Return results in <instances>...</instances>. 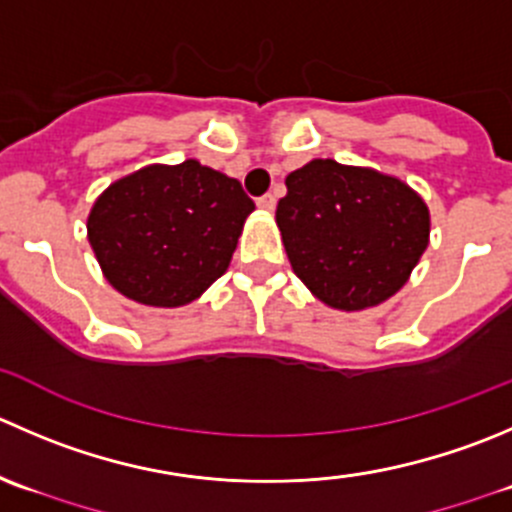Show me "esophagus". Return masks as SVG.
Segmentation results:
<instances>
[{"instance_id":"34e87169","label":"esophagus","mask_w":512,"mask_h":512,"mask_svg":"<svg viewBox=\"0 0 512 512\" xmlns=\"http://www.w3.org/2000/svg\"><path fill=\"white\" fill-rule=\"evenodd\" d=\"M257 207H260L262 212H275L277 197L275 195H262L260 200H257Z\"/></svg>"}]
</instances>
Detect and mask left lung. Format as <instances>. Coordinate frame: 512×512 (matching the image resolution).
I'll use <instances>...</instances> for the list:
<instances>
[{"instance_id":"8db88e82","label":"left lung","mask_w":512,"mask_h":512,"mask_svg":"<svg viewBox=\"0 0 512 512\" xmlns=\"http://www.w3.org/2000/svg\"><path fill=\"white\" fill-rule=\"evenodd\" d=\"M285 185L275 212L282 245L295 275L332 310L382 305L428 250V205L398 177L310 160Z\"/></svg>"}]
</instances>
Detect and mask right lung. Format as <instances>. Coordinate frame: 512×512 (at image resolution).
I'll return each instance as SVG.
<instances>
[{"label":"right lung","instance_id":"right-lung-1","mask_svg":"<svg viewBox=\"0 0 512 512\" xmlns=\"http://www.w3.org/2000/svg\"><path fill=\"white\" fill-rule=\"evenodd\" d=\"M252 210L240 182L197 160L147 165L94 200L87 240L114 290L182 307L225 275Z\"/></svg>","mask_w":512,"mask_h":512}]
</instances>
